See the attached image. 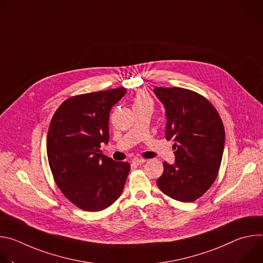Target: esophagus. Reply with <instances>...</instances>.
Wrapping results in <instances>:
<instances>
[{
    "label": "esophagus",
    "mask_w": 263,
    "mask_h": 263,
    "mask_svg": "<svg viewBox=\"0 0 263 263\" xmlns=\"http://www.w3.org/2000/svg\"><path fill=\"white\" fill-rule=\"evenodd\" d=\"M132 162H133V164H135V165H141V164H143V163L145 162V159L135 158V159H133V160H132Z\"/></svg>",
    "instance_id": "esophagus-1"
}]
</instances>
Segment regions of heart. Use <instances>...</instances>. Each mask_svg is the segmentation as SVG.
I'll list each match as a JSON object with an SVG mask.
<instances>
[{"instance_id": "b5f03b06", "label": "heart", "mask_w": 263, "mask_h": 263, "mask_svg": "<svg viewBox=\"0 0 263 263\" xmlns=\"http://www.w3.org/2000/svg\"><path fill=\"white\" fill-rule=\"evenodd\" d=\"M153 106V101L146 92L144 91H139L136 93L133 100V108H138V107H152Z\"/></svg>"}]
</instances>
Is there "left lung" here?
Segmentation results:
<instances>
[{
    "mask_svg": "<svg viewBox=\"0 0 263 263\" xmlns=\"http://www.w3.org/2000/svg\"><path fill=\"white\" fill-rule=\"evenodd\" d=\"M165 108V138L174 141L175 163L163 162L159 190L180 202L202 197L216 179L224 146L222 122L203 96L181 87H155Z\"/></svg>",
    "mask_w": 263,
    "mask_h": 263,
    "instance_id": "8db88e82",
    "label": "left lung"
}]
</instances>
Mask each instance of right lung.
Returning <instances> with one entry per match:
<instances>
[{
	"label": "right lung",
	"mask_w": 263,
	"mask_h": 263,
	"mask_svg": "<svg viewBox=\"0 0 263 263\" xmlns=\"http://www.w3.org/2000/svg\"><path fill=\"white\" fill-rule=\"evenodd\" d=\"M124 87L65 100L50 124L49 164L62 194L84 211H101L122 195L130 164L102 154L109 141V114L125 95Z\"/></svg>",
	"instance_id": "right-lung-1"
}]
</instances>
